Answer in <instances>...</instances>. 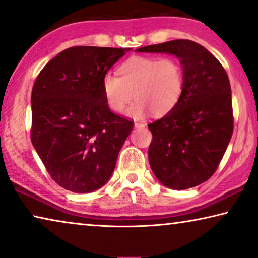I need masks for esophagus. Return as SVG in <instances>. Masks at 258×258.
<instances>
[{
  "label": "esophagus",
  "mask_w": 258,
  "mask_h": 258,
  "mask_svg": "<svg viewBox=\"0 0 258 258\" xmlns=\"http://www.w3.org/2000/svg\"><path fill=\"white\" fill-rule=\"evenodd\" d=\"M145 126L146 125H145L144 122H134V127L136 128H144Z\"/></svg>",
  "instance_id": "1"
}]
</instances>
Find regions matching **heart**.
Masks as SVG:
<instances>
[{
  "instance_id": "heart-1",
  "label": "heart",
  "mask_w": 258,
  "mask_h": 258,
  "mask_svg": "<svg viewBox=\"0 0 258 258\" xmlns=\"http://www.w3.org/2000/svg\"><path fill=\"white\" fill-rule=\"evenodd\" d=\"M119 74L108 72L103 78L105 100L115 113H121L134 97L128 115L143 118L150 110L160 117L175 106L183 91V67L175 57H133Z\"/></svg>"
}]
</instances>
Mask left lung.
Returning <instances> with one entry per match:
<instances>
[{
    "mask_svg": "<svg viewBox=\"0 0 258 258\" xmlns=\"http://www.w3.org/2000/svg\"><path fill=\"white\" fill-rule=\"evenodd\" d=\"M170 53L183 67L184 86L179 101L164 117L148 124L152 141L148 160L166 187L188 189L216 172L233 136L231 89L226 70L206 48L175 39L137 49Z\"/></svg>",
    "mask_w": 258,
    "mask_h": 258,
    "instance_id": "8db88e82",
    "label": "left lung"
}]
</instances>
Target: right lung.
<instances>
[{
	"instance_id": "1",
	"label": "right lung",
	"mask_w": 258,
	"mask_h": 258,
	"mask_svg": "<svg viewBox=\"0 0 258 258\" xmlns=\"http://www.w3.org/2000/svg\"><path fill=\"white\" fill-rule=\"evenodd\" d=\"M130 49L72 46L52 58L31 93V143L56 183L90 193L110 179L134 122L114 114L103 78Z\"/></svg>"
}]
</instances>
